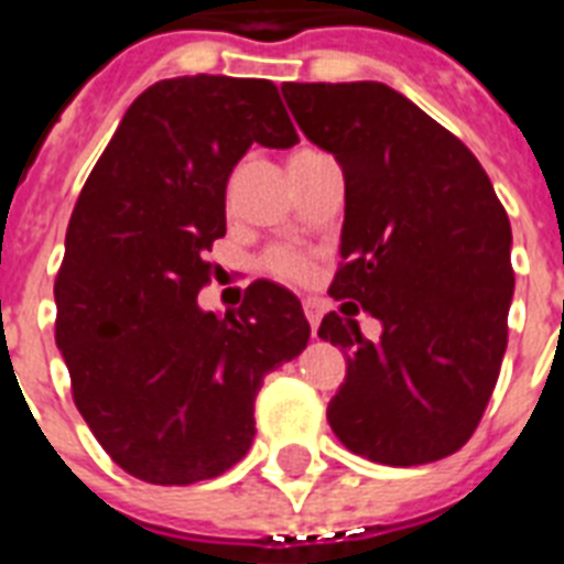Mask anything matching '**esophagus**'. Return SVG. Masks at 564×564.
Masks as SVG:
<instances>
[{"label":"esophagus","instance_id":"esophagus-1","mask_svg":"<svg viewBox=\"0 0 564 564\" xmlns=\"http://www.w3.org/2000/svg\"><path fill=\"white\" fill-rule=\"evenodd\" d=\"M304 316H307L310 330H313V336H316L318 322H322V304H318L316 299H307V301H304Z\"/></svg>","mask_w":564,"mask_h":564}]
</instances>
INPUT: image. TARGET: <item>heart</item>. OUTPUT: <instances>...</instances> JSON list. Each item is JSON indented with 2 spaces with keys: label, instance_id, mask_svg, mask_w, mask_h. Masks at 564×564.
<instances>
[{
  "label": "heart",
  "instance_id": "b5f03b06",
  "mask_svg": "<svg viewBox=\"0 0 564 564\" xmlns=\"http://www.w3.org/2000/svg\"><path fill=\"white\" fill-rule=\"evenodd\" d=\"M265 265H269L278 278H290V281H301V278L307 274V260L301 254H295V251H286V248L272 251L269 260H265Z\"/></svg>",
  "mask_w": 564,
  "mask_h": 564
}]
</instances>
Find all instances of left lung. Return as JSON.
I'll return each mask as SVG.
<instances>
[{
	"label": "left lung",
	"mask_w": 564,
	"mask_h": 564,
	"mask_svg": "<svg viewBox=\"0 0 564 564\" xmlns=\"http://www.w3.org/2000/svg\"><path fill=\"white\" fill-rule=\"evenodd\" d=\"M310 143L343 166V254L330 295L380 318V343L327 313L348 377L327 421L380 465L456 454L480 424L507 351L512 228L480 161L380 82L283 84Z\"/></svg>",
	"instance_id": "left-lung-1"
}]
</instances>
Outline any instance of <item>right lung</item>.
<instances>
[{
  "instance_id": "1",
  "label": "right lung",
  "mask_w": 564,
  "mask_h": 564,
  "mask_svg": "<svg viewBox=\"0 0 564 564\" xmlns=\"http://www.w3.org/2000/svg\"><path fill=\"white\" fill-rule=\"evenodd\" d=\"M254 143H299L272 82L166 78L131 101L75 202L55 343L87 427L137 480L189 486L237 465L263 377L307 348L301 301L278 283H251L225 316L195 301Z\"/></svg>"
}]
</instances>
